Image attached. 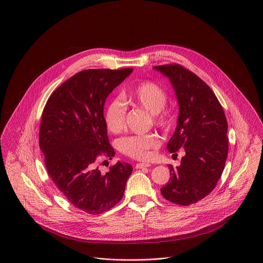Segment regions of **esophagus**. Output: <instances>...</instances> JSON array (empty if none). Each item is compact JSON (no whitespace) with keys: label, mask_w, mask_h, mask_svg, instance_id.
<instances>
[{"label":"esophagus","mask_w":263,"mask_h":263,"mask_svg":"<svg viewBox=\"0 0 263 263\" xmlns=\"http://www.w3.org/2000/svg\"><path fill=\"white\" fill-rule=\"evenodd\" d=\"M151 166V163L148 162H139L136 164V168H144V167H148Z\"/></svg>","instance_id":"esophagus-1"}]
</instances>
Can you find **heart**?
Wrapping results in <instances>:
<instances>
[{"label":"heart","instance_id":"obj_1","mask_svg":"<svg viewBox=\"0 0 263 263\" xmlns=\"http://www.w3.org/2000/svg\"><path fill=\"white\" fill-rule=\"evenodd\" d=\"M125 103L133 106L141 107L153 115L154 121L161 127L172 124V115L164 109L167 101L165 91L153 82H142L128 89L123 97ZM126 107L119 99L112 100L106 106L105 112V125L112 134L121 133L124 127ZM159 140L154 134L129 136L119 141V148L125 156L135 159H147L152 149L158 147Z\"/></svg>","mask_w":263,"mask_h":263}]
</instances>
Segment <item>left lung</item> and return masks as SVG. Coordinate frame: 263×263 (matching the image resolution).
Instances as JSON below:
<instances>
[{"instance_id":"obj_1","label":"left lung","mask_w":263,"mask_h":263,"mask_svg":"<svg viewBox=\"0 0 263 263\" xmlns=\"http://www.w3.org/2000/svg\"><path fill=\"white\" fill-rule=\"evenodd\" d=\"M154 69L168 78L179 107L166 148L185 152L179 166L168 165L171 178L160 193L174 203L190 205L209 195L222 175L228 154L227 118L214 92L193 71L177 64Z\"/></svg>"}]
</instances>
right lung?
I'll return each mask as SVG.
<instances>
[{
	"label": "right lung",
	"instance_id": "obj_1",
	"mask_svg": "<svg viewBox=\"0 0 263 263\" xmlns=\"http://www.w3.org/2000/svg\"><path fill=\"white\" fill-rule=\"evenodd\" d=\"M134 69L85 70L50 96L42 115L39 143L53 183L70 203L100 214L123 198L129 163L118 161L103 174L100 158L115 157L104 117L108 95Z\"/></svg>",
	"mask_w": 263,
	"mask_h": 263
}]
</instances>
